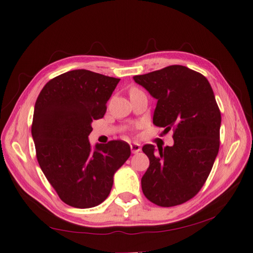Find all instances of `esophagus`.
<instances>
[{
  "instance_id": "34e87169",
  "label": "esophagus",
  "mask_w": 253,
  "mask_h": 253,
  "mask_svg": "<svg viewBox=\"0 0 253 253\" xmlns=\"http://www.w3.org/2000/svg\"><path fill=\"white\" fill-rule=\"evenodd\" d=\"M130 150H131V152H132L133 154L138 153V152L141 150L140 144H139V143H131V144H130Z\"/></svg>"
}]
</instances>
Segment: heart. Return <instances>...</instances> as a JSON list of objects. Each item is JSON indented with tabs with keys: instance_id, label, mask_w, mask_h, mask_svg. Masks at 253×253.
Returning <instances> with one entry per match:
<instances>
[{
	"instance_id": "heart-1",
	"label": "heart",
	"mask_w": 253,
	"mask_h": 253,
	"mask_svg": "<svg viewBox=\"0 0 253 253\" xmlns=\"http://www.w3.org/2000/svg\"><path fill=\"white\" fill-rule=\"evenodd\" d=\"M136 90H138V89H131V91H136Z\"/></svg>"
}]
</instances>
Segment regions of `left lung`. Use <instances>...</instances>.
I'll return each mask as SVG.
<instances>
[{"instance_id":"obj_1","label":"left lung","mask_w":253,"mask_h":253,"mask_svg":"<svg viewBox=\"0 0 253 253\" xmlns=\"http://www.w3.org/2000/svg\"><path fill=\"white\" fill-rule=\"evenodd\" d=\"M158 100L155 126L174 130V146L146 144L150 160L141 178L143 195L160 207H175L195 197L211 171L219 149L221 112L211 84L202 74L171 65L133 76Z\"/></svg>"}]
</instances>
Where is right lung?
Instances as JSON below:
<instances>
[{
	"label": "right lung",
	"mask_w": 253,
	"mask_h": 253,
	"mask_svg": "<svg viewBox=\"0 0 253 253\" xmlns=\"http://www.w3.org/2000/svg\"><path fill=\"white\" fill-rule=\"evenodd\" d=\"M121 79L75 69L51 79L38 96L31 133L37 160L63 202L99 206L110 195L115 171L130 157L129 144L113 140L91 149V124L104 116Z\"/></svg>",
	"instance_id": "1"
}]
</instances>
